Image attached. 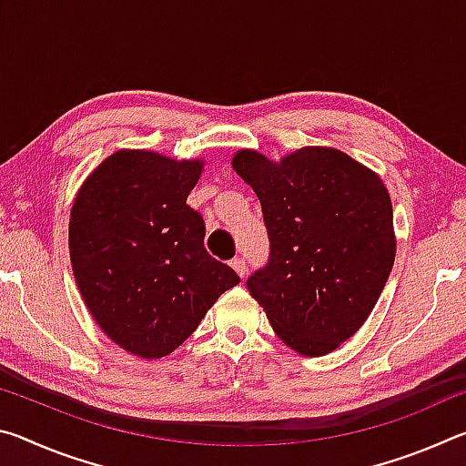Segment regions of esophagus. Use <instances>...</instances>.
<instances>
[{"instance_id": "esophagus-1", "label": "esophagus", "mask_w": 466, "mask_h": 466, "mask_svg": "<svg viewBox=\"0 0 466 466\" xmlns=\"http://www.w3.org/2000/svg\"><path fill=\"white\" fill-rule=\"evenodd\" d=\"M230 265L234 267V271L238 273L240 278H244V275H247V261H244V257H234Z\"/></svg>"}]
</instances>
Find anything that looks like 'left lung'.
<instances>
[{
    "instance_id": "obj_1",
    "label": "left lung",
    "mask_w": 466,
    "mask_h": 466,
    "mask_svg": "<svg viewBox=\"0 0 466 466\" xmlns=\"http://www.w3.org/2000/svg\"><path fill=\"white\" fill-rule=\"evenodd\" d=\"M232 167L261 201L269 258L247 279L283 343L325 356L364 325L394 263L392 205L382 180L333 147L279 164L252 149Z\"/></svg>"
}]
</instances>
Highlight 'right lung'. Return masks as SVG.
<instances>
[{
    "label": "right lung",
    "instance_id": "right-lung-1",
    "mask_svg": "<svg viewBox=\"0 0 466 466\" xmlns=\"http://www.w3.org/2000/svg\"><path fill=\"white\" fill-rule=\"evenodd\" d=\"M201 162L121 149L86 178L69 218V257L94 320L123 350L164 358L240 283L203 247L187 205Z\"/></svg>",
    "mask_w": 466,
    "mask_h": 466
}]
</instances>
